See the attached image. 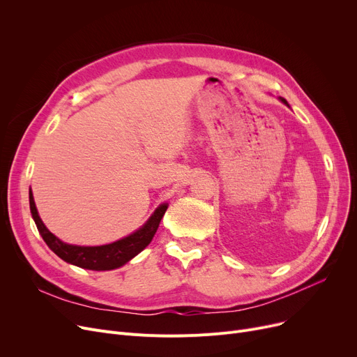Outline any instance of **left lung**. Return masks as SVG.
I'll return each mask as SVG.
<instances>
[{"instance_id":"obj_1","label":"left lung","mask_w":357,"mask_h":357,"mask_svg":"<svg viewBox=\"0 0 357 357\" xmlns=\"http://www.w3.org/2000/svg\"><path fill=\"white\" fill-rule=\"evenodd\" d=\"M280 100H282V101H284V102H285V104H288V102H287V101H285V100H284V98H280Z\"/></svg>"}]
</instances>
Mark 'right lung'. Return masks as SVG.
I'll use <instances>...</instances> for the list:
<instances>
[{"label":"right lung","mask_w":357,"mask_h":357,"mask_svg":"<svg viewBox=\"0 0 357 357\" xmlns=\"http://www.w3.org/2000/svg\"><path fill=\"white\" fill-rule=\"evenodd\" d=\"M29 199H30V211L34 218L37 230H39V233L42 234L43 240L46 241V245L50 248V250L54 252L65 261H68V264H72L75 266H79L84 269H89V271L116 269L127 264V261L130 259H133L136 255H139L149 245V243L152 241L153 236L158 231L160 220L167 210V205L162 204L140 230L119 241H114L111 243V245H105V246L85 248V246L66 245V243L61 241L58 237L53 236L46 229L39 214H37L31 190L29 192Z\"/></svg>","instance_id":"obj_1"}]
</instances>
